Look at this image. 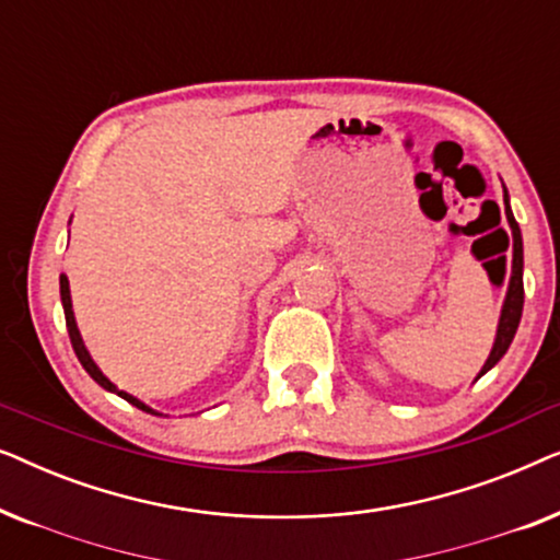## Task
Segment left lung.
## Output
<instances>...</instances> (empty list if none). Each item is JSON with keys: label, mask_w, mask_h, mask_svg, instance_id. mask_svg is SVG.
<instances>
[{"label": "left lung", "mask_w": 560, "mask_h": 560, "mask_svg": "<svg viewBox=\"0 0 560 560\" xmlns=\"http://www.w3.org/2000/svg\"><path fill=\"white\" fill-rule=\"evenodd\" d=\"M504 213H508V224L512 229V278H510L508 298H504V305H502V313H500V326H497L492 351H489V357H487L485 366H481L479 377L492 370V366L500 362L504 354H508L510 343H512V339H515L520 318H523V301H525V290H523V234H520L515 213H512V209H510L508 188H504Z\"/></svg>", "instance_id": "8db88e82"}]
</instances>
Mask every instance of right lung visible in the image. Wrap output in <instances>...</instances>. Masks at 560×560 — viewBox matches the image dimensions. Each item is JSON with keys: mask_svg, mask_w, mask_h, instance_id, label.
I'll return each instance as SVG.
<instances>
[{"mask_svg": "<svg viewBox=\"0 0 560 560\" xmlns=\"http://www.w3.org/2000/svg\"><path fill=\"white\" fill-rule=\"evenodd\" d=\"M60 303H63V313H66V326H68V336H71L73 351H75V357H79V362L83 364V370H86V372L91 374V380H94L96 385H102L104 389H109V393H117V395L121 397V400L132 402L135 408H140V410H144V412H152V416H163V412L152 410L150 405H144L142 400H137L135 395H129V393H125V389H119L117 385H114V382H112L109 377H106V374H104L102 370H98L94 359H91L89 349L83 347V339H81V331H79V326H75V316H73V303H71V288H68V278H66V275H60Z\"/></svg>", "mask_w": 560, "mask_h": 560, "instance_id": "right-lung-1", "label": "right lung"}]
</instances>
